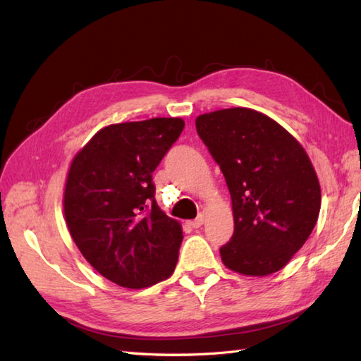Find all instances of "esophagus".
<instances>
[{
  "mask_svg": "<svg viewBox=\"0 0 361 361\" xmlns=\"http://www.w3.org/2000/svg\"><path fill=\"white\" fill-rule=\"evenodd\" d=\"M203 224H204V217L202 216V214H200V216H198V217H197L195 220H192V221H189V225H190V226H192V228H195V229H197V228H200V226H202Z\"/></svg>",
  "mask_w": 361,
  "mask_h": 361,
  "instance_id": "1",
  "label": "esophagus"
}]
</instances>
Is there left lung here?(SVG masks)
<instances>
[{"mask_svg": "<svg viewBox=\"0 0 361 361\" xmlns=\"http://www.w3.org/2000/svg\"><path fill=\"white\" fill-rule=\"evenodd\" d=\"M197 133L231 194L234 233L221 262L245 276L279 271L309 239L321 208L307 152L267 114L234 106L200 114Z\"/></svg>", "mask_w": 361, "mask_h": 361, "instance_id": "1", "label": "left lung"}]
</instances>
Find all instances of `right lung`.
I'll use <instances>...</instances> for the list:
<instances>
[{"mask_svg":"<svg viewBox=\"0 0 361 361\" xmlns=\"http://www.w3.org/2000/svg\"><path fill=\"white\" fill-rule=\"evenodd\" d=\"M183 128L181 118L106 126L68 169L66 226L88 264L121 287H150L175 270L183 229L158 206L152 173Z\"/></svg>","mask_w":361,"mask_h":361,"instance_id":"obj_1","label":"right lung"}]
</instances>
